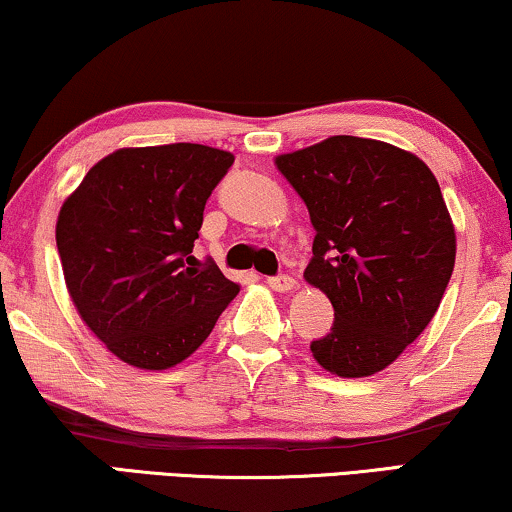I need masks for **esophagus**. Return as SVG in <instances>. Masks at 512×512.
I'll use <instances>...</instances> for the list:
<instances>
[{
	"instance_id": "34e87169",
	"label": "esophagus",
	"mask_w": 512,
	"mask_h": 512,
	"mask_svg": "<svg viewBox=\"0 0 512 512\" xmlns=\"http://www.w3.org/2000/svg\"><path fill=\"white\" fill-rule=\"evenodd\" d=\"M267 283H269L271 290H276V293H290V290L297 288V281H295L293 276H288V274L269 276Z\"/></svg>"
}]
</instances>
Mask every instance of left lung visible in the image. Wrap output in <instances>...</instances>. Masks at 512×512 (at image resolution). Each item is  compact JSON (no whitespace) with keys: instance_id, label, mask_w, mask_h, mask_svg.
<instances>
[{"instance_id":"8db88e82","label":"left lung","mask_w":512,"mask_h":512,"mask_svg":"<svg viewBox=\"0 0 512 512\" xmlns=\"http://www.w3.org/2000/svg\"><path fill=\"white\" fill-rule=\"evenodd\" d=\"M276 167L316 231L304 281L335 309L314 359L340 378L383 371L425 331L454 271L435 174L404 148L345 134L278 155Z\"/></svg>"}]
</instances>
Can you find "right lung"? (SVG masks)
Masks as SVG:
<instances>
[{"instance_id": "1", "label": "right lung", "mask_w": 512, "mask_h": 512, "mask_svg": "<svg viewBox=\"0 0 512 512\" xmlns=\"http://www.w3.org/2000/svg\"><path fill=\"white\" fill-rule=\"evenodd\" d=\"M231 165L229 151L203 144L120 148L61 205L56 245L70 300L125 364H181L238 295L215 262L191 255Z\"/></svg>"}]
</instances>
